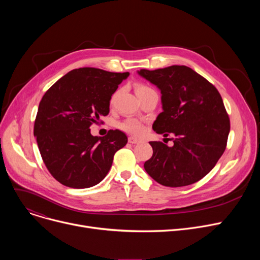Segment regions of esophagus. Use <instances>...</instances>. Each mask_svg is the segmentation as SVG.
I'll use <instances>...</instances> for the list:
<instances>
[{
	"mask_svg": "<svg viewBox=\"0 0 260 260\" xmlns=\"http://www.w3.org/2000/svg\"><path fill=\"white\" fill-rule=\"evenodd\" d=\"M128 142L132 144H136V143H139L140 139H138L137 137H134V136H129L128 137Z\"/></svg>",
	"mask_w": 260,
	"mask_h": 260,
	"instance_id": "1",
	"label": "esophagus"
}]
</instances>
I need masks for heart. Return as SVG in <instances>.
Masks as SVG:
<instances>
[{"label":"heart","mask_w":260,"mask_h":260,"mask_svg":"<svg viewBox=\"0 0 260 260\" xmlns=\"http://www.w3.org/2000/svg\"><path fill=\"white\" fill-rule=\"evenodd\" d=\"M147 90H152V88L147 85H144V84L136 85V93L137 94L147 91ZM120 127L128 133H132V134H140L143 131L141 123L135 119H127L125 121H123L120 124Z\"/></svg>","instance_id":"b5f03b06"}]
</instances>
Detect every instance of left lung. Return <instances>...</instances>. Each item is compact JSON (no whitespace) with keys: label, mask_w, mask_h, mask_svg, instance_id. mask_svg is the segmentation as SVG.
I'll return each instance as SVG.
<instances>
[{"label":"left lung","mask_w":260,"mask_h":260,"mask_svg":"<svg viewBox=\"0 0 260 260\" xmlns=\"http://www.w3.org/2000/svg\"><path fill=\"white\" fill-rule=\"evenodd\" d=\"M138 74L161 91L162 112L153 129L174 145L151 141L153 156L144 163L158 183L178 187L193 184L209 174L222 156L230 133V119L220 93L192 68L173 65Z\"/></svg>","instance_id":"left-lung-1"}]
</instances>
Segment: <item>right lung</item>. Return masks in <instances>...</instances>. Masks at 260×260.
Returning a JSON list of instances; mask_svg holds the SVG:
<instances>
[{"instance_id": "add662e5", "label": "right lung", "mask_w": 260, "mask_h": 260, "mask_svg": "<svg viewBox=\"0 0 260 260\" xmlns=\"http://www.w3.org/2000/svg\"><path fill=\"white\" fill-rule=\"evenodd\" d=\"M129 73H111L83 67L67 73L43 95L34 135L41 156L56 180L73 188L101 182L114 155L127 143L126 135L109 131L104 137L89 126L109 113V101Z\"/></svg>"}]
</instances>
